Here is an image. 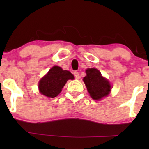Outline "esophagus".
<instances>
[{
	"instance_id": "1",
	"label": "esophagus",
	"mask_w": 149,
	"mask_h": 149,
	"mask_svg": "<svg viewBox=\"0 0 149 149\" xmlns=\"http://www.w3.org/2000/svg\"><path fill=\"white\" fill-rule=\"evenodd\" d=\"M74 76L76 77V78H77V79L80 78L79 73H78V72H77V71H75V72H74Z\"/></svg>"
}]
</instances>
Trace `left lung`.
<instances>
[{
  "mask_svg": "<svg viewBox=\"0 0 149 149\" xmlns=\"http://www.w3.org/2000/svg\"><path fill=\"white\" fill-rule=\"evenodd\" d=\"M86 73L87 76L84 77L83 81L92 98L100 100L107 97L111 90V85L109 82L102 76L100 71L92 68L87 69Z\"/></svg>",
  "mask_w": 149,
  "mask_h": 149,
  "instance_id": "obj_1",
  "label": "left lung"
}]
</instances>
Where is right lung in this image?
Wrapping results in <instances>:
<instances>
[{
    "label": "right lung",
    "instance_id": "add662e5",
    "mask_svg": "<svg viewBox=\"0 0 149 149\" xmlns=\"http://www.w3.org/2000/svg\"><path fill=\"white\" fill-rule=\"evenodd\" d=\"M74 76L71 72L54 66L39 82L38 88L42 95L54 98L61 91L68 80H73Z\"/></svg>",
    "mask_w": 149,
    "mask_h": 149
}]
</instances>
